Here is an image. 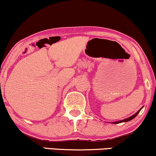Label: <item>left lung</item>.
<instances>
[{
  "instance_id": "obj_1",
  "label": "left lung",
  "mask_w": 156,
  "mask_h": 156,
  "mask_svg": "<svg viewBox=\"0 0 156 156\" xmlns=\"http://www.w3.org/2000/svg\"><path fill=\"white\" fill-rule=\"evenodd\" d=\"M140 111H141V109H140V110L138 111L137 112L135 113V114H134L133 116H132L129 117V118H127V119H124V120H122V121H119V122H113V124H119V123H122V122H129V121L132 120V119H133L134 118H135V117L137 116V114H138V113H140Z\"/></svg>"
}]
</instances>
